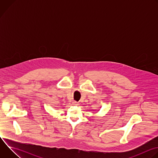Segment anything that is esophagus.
I'll list each match as a JSON object with an SVG mask.
<instances>
[{
	"mask_svg": "<svg viewBox=\"0 0 158 158\" xmlns=\"http://www.w3.org/2000/svg\"><path fill=\"white\" fill-rule=\"evenodd\" d=\"M73 105H78L79 104H78V102H76V101H73Z\"/></svg>",
	"mask_w": 158,
	"mask_h": 158,
	"instance_id": "esophagus-1",
	"label": "esophagus"
}]
</instances>
